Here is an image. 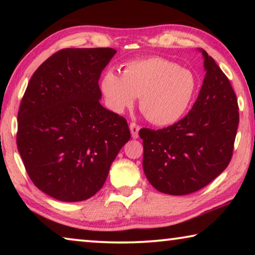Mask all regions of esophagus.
Segmentation results:
<instances>
[{
	"instance_id": "1",
	"label": "esophagus",
	"mask_w": 255,
	"mask_h": 255,
	"mask_svg": "<svg viewBox=\"0 0 255 255\" xmlns=\"http://www.w3.org/2000/svg\"><path fill=\"white\" fill-rule=\"evenodd\" d=\"M129 128H130L131 137H132V138H138V131H139L140 127L138 126L137 124H135V123H131L130 125H129Z\"/></svg>"
}]
</instances>
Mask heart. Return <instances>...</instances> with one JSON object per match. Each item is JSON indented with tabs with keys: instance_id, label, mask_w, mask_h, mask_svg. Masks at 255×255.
<instances>
[{
	"instance_id": "b5f03b06",
	"label": "heart",
	"mask_w": 255,
	"mask_h": 255,
	"mask_svg": "<svg viewBox=\"0 0 255 255\" xmlns=\"http://www.w3.org/2000/svg\"><path fill=\"white\" fill-rule=\"evenodd\" d=\"M100 90L107 107L116 114L132 108L138 97L148 122L169 126L187 114L198 81L188 68L162 57H148L125 64L123 75L108 70L101 77Z\"/></svg>"
}]
</instances>
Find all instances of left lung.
<instances>
[{"label":"left lung","instance_id":"8db88e82","mask_svg":"<svg viewBox=\"0 0 255 255\" xmlns=\"http://www.w3.org/2000/svg\"><path fill=\"white\" fill-rule=\"evenodd\" d=\"M206 76L192 109L170 127L143 128V169L159 192L183 196L206 187L226 169L239 127V105L227 76L208 56Z\"/></svg>","mask_w":255,"mask_h":255}]
</instances>
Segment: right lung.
Returning a JSON list of instances; mask_svg holds the SVG:
<instances>
[{
	"instance_id": "add662e5",
	"label": "right lung",
	"mask_w": 255,
	"mask_h": 255,
	"mask_svg": "<svg viewBox=\"0 0 255 255\" xmlns=\"http://www.w3.org/2000/svg\"><path fill=\"white\" fill-rule=\"evenodd\" d=\"M114 48H66L30 79L18 112L16 144L36 187L65 202L91 198L130 139L126 119L103 108L99 79Z\"/></svg>"
}]
</instances>
